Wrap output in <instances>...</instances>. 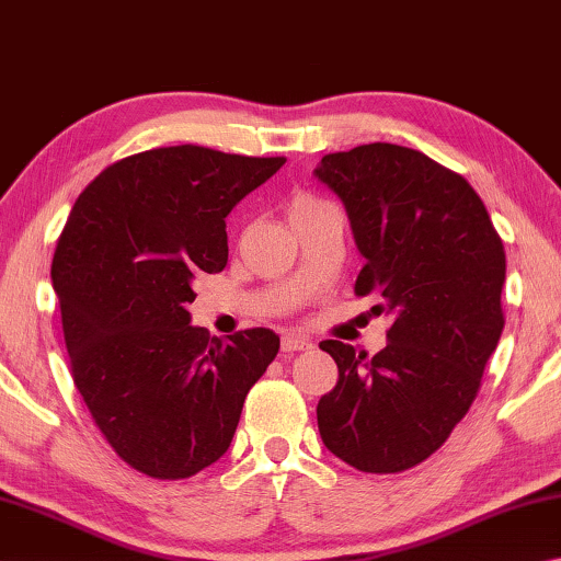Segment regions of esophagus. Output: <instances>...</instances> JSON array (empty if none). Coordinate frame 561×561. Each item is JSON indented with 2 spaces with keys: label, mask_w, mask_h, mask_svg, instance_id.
Returning a JSON list of instances; mask_svg holds the SVG:
<instances>
[{
  "label": "esophagus",
  "mask_w": 561,
  "mask_h": 561,
  "mask_svg": "<svg viewBox=\"0 0 561 561\" xmlns=\"http://www.w3.org/2000/svg\"><path fill=\"white\" fill-rule=\"evenodd\" d=\"M308 347H310V342L300 335H283V340H280V350L286 352V355H293V352H300Z\"/></svg>",
  "instance_id": "obj_1"
}]
</instances>
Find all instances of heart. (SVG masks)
<instances>
[{"mask_svg": "<svg viewBox=\"0 0 561 561\" xmlns=\"http://www.w3.org/2000/svg\"><path fill=\"white\" fill-rule=\"evenodd\" d=\"M328 206L330 204L325 199H320V196H316V194L298 192L288 199L286 211H288V219L293 221V219H300V216H308V214H316L320 209H328Z\"/></svg>", "mask_w": 561, "mask_h": 561, "instance_id": "obj_1", "label": "heart"}]
</instances>
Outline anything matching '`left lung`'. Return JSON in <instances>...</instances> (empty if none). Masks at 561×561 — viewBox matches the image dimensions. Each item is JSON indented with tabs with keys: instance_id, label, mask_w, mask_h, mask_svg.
<instances>
[{
	"instance_id": "left-lung-1",
	"label": "left lung",
	"mask_w": 561,
	"mask_h": 561,
	"mask_svg": "<svg viewBox=\"0 0 561 561\" xmlns=\"http://www.w3.org/2000/svg\"><path fill=\"white\" fill-rule=\"evenodd\" d=\"M316 174L365 255L355 293L394 316L375 357L320 342L340 371L318 404L320 436L352 468L401 473L436 454L478 397L505 328V245L473 186L411 147L332 152Z\"/></svg>"
}]
</instances>
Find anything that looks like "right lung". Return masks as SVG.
<instances>
[{"label": "right lung", "mask_w": 561, "mask_h": 561, "mask_svg": "<svg viewBox=\"0 0 561 561\" xmlns=\"http://www.w3.org/2000/svg\"><path fill=\"white\" fill-rule=\"evenodd\" d=\"M286 157L154 147L95 176L58 236L51 280L71 377L107 444L157 480L219 460L249 389L278 355L273 330L190 325L194 275L229 261L226 216Z\"/></svg>", "instance_id": "right-lung-1"}]
</instances>
